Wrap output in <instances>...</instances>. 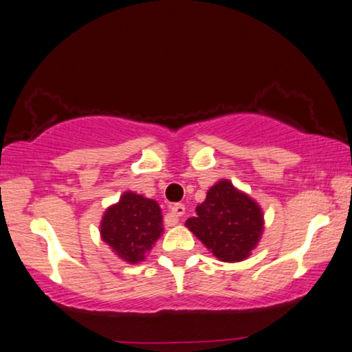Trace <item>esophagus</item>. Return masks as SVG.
Masks as SVG:
<instances>
[{
  "instance_id": "34e87169",
  "label": "esophagus",
  "mask_w": 352,
  "mask_h": 352,
  "mask_svg": "<svg viewBox=\"0 0 352 352\" xmlns=\"http://www.w3.org/2000/svg\"><path fill=\"white\" fill-rule=\"evenodd\" d=\"M185 206L183 204H174L170 207V214H167V217H166V223H167V226H174V225H177L178 223V219H180V217H183L185 215Z\"/></svg>"
}]
</instances>
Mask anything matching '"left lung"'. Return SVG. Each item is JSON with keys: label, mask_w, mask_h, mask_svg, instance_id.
I'll return each mask as SVG.
<instances>
[{"label": "left lung", "mask_w": 352, "mask_h": 352, "mask_svg": "<svg viewBox=\"0 0 352 352\" xmlns=\"http://www.w3.org/2000/svg\"><path fill=\"white\" fill-rule=\"evenodd\" d=\"M185 226L220 261L237 263L258 245L265 217L258 202L221 178L209 188L204 202L196 207V217Z\"/></svg>", "instance_id": "left-lung-1"}]
</instances>
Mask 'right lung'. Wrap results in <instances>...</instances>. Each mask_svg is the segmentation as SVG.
Here are the masks:
<instances>
[{
    "instance_id": "1",
    "label": "right lung",
    "mask_w": 352,
    "mask_h": 352,
    "mask_svg": "<svg viewBox=\"0 0 352 352\" xmlns=\"http://www.w3.org/2000/svg\"><path fill=\"white\" fill-rule=\"evenodd\" d=\"M162 231L160 204L133 191H124L116 204L107 207L100 221L102 241L129 265L145 260Z\"/></svg>"
}]
</instances>
